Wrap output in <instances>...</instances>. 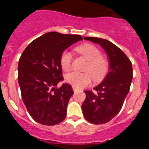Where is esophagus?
Listing matches in <instances>:
<instances>
[{
    "label": "esophagus",
    "mask_w": 149,
    "mask_h": 149,
    "mask_svg": "<svg viewBox=\"0 0 149 149\" xmlns=\"http://www.w3.org/2000/svg\"><path fill=\"white\" fill-rule=\"evenodd\" d=\"M72 89H73L74 92H76V91H77V88L74 87V86H72Z\"/></svg>",
    "instance_id": "obj_1"
}]
</instances>
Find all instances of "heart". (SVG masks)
I'll list each match as a JSON object with an SVG mask.
<instances>
[{
  "label": "heart",
  "instance_id": "heart-1",
  "mask_svg": "<svg viewBox=\"0 0 149 149\" xmlns=\"http://www.w3.org/2000/svg\"><path fill=\"white\" fill-rule=\"evenodd\" d=\"M79 54L88 60L85 71L89 72H72L66 74L65 81L76 88H81L89 85L92 81V75L95 80L104 77L108 69L109 62L107 57L101 54V51L95 45L84 43L75 48ZM60 63L63 71L68 72L72 67V54L68 51H63L60 58Z\"/></svg>",
  "mask_w": 149,
  "mask_h": 149
}]
</instances>
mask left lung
Here are the masks:
<instances>
[{
    "mask_svg": "<svg viewBox=\"0 0 149 149\" xmlns=\"http://www.w3.org/2000/svg\"><path fill=\"white\" fill-rule=\"evenodd\" d=\"M99 44L110 60V69L104 81L92 90H85L82 104L84 118L95 125L110 122L119 113L130 90L133 78L132 63L123 51L107 39L84 37Z\"/></svg>",
    "mask_w": 149,
    "mask_h": 149,
    "instance_id": "left-lung-1",
    "label": "left lung"
}]
</instances>
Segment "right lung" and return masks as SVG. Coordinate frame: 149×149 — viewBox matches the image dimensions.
Wrapping results in <instances>:
<instances>
[{"label":"right lung","mask_w":149,"mask_h":149,"mask_svg":"<svg viewBox=\"0 0 149 149\" xmlns=\"http://www.w3.org/2000/svg\"><path fill=\"white\" fill-rule=\"evenodd\" d=\"M83 40L80 35L49 32L36 39L23 51L18 65L22 98L29 114L44 125H54L65 119L67 105L74 92L63 81L60 63L68 47Z\"/></svg>","instance_id":"right-lung-1"}]
</instances>
